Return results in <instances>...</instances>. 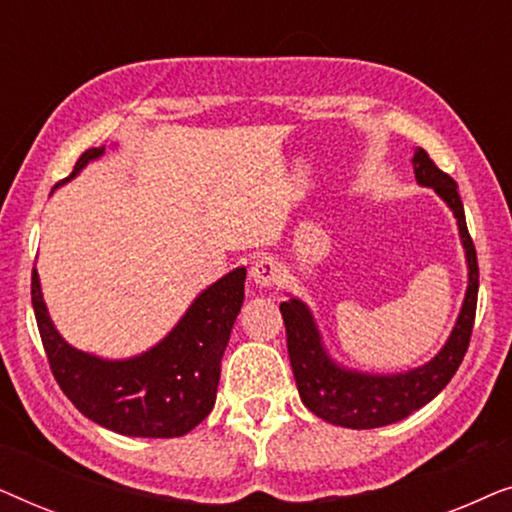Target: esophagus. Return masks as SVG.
<instances>
[{"label":"esophagus","instance_id":"esophagus-1","mask_svg":"<svg viewBox=\"0 0 512 512\" xmlns=\"http://www.w3.org/2000/svg\"><path fill=\"white\" fill-rule=\"evenodd\" d=\"M251 282L261 289H270V286H277L282 282V265H279L272 256H261L258 261L251 265Z\"/></svg>","mask_w":512,"mask_h":512}]
</instances>
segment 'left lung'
Listing matches in <instances>:
<instances>
[{
  "label": "left lung",
  "mask_w": 512,
  "mask_h": 512,
  "mask_svg": "<svg viewBox=\"0 0 512 512\" xmlns=\"http://www.w3.org/2000/svg\"><path fill=\"white\" fill-rule=\"evenodd\" d=\"M412 170L419 186L433 188L452 209L459 237L466 251L468 286L464 305L443 349L424 366L396 375H370L338 366L321 342V333L303 300L291 298L279 305L286 326V347L296 377L300 401L314 415L347 429H377L401 422L433 401L457 373L471 342L475 305H478V256L466 228L457 181L438 170L424 149L412 156Z\"/></svg>",
  "instance_id": "1"
}]
</instances>
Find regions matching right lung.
Returning a JSON list of instances; mask_svg holds the SVG:
<instances>
[{
    "label": "right lung",
    "mask_w": 512,
    "mask_h": 512,
    "mask_svg": "<svg viewBox=\"0 0 512 512\" xmlns=\"http://www.w3.org/2000/svg\"><path fill=\"white\" fill-rule=\"evenodd\" d=\"M102 153L104 146L81 153L74 172L60 184ZM244 279V268L228 272L193 300L156 347L132 359L109 361L81 352L55 331L39 272L32 270V307L53 377L76 410L104 429L135 438L184 436L214 408L221 359L242 310Z\"/></svg>",
    "instance_id": "add662e5"
}]
</instances>
